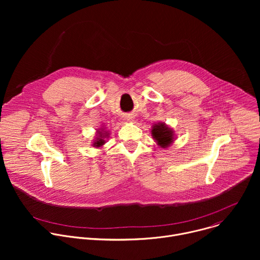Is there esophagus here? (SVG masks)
<instances>
[{"instance_id":"esophagus-1","label":"esophagus","mask_w":260,"mask_h":260,"mask_svg":"<svg viewBox=\"0 0 260 260\" xmlns=\"http://www.w3.org/2000/svg\"><path fill=\"white\" fill-rule=\"evenodd\" d=\"M127 121L133 122V121H134V117H127Z\"/></svg>"}]
</instances>
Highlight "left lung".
Listing matches in <instances>:
<instances>
[{"mask_svg": "<svg viewBox=\"0 0 260 260\" xmlns=\"http://www.w3.org/2000/svg\"><path fill=\"white\" fill-rule=\"evenodd\" d=\"M151 135L156 141L157 145L164 148V149L170 147L176 139L173 128H171L165 122H158L153 124L151 128Z\"/></svg>", "mask_w": 260, "mask_h": 260, "instance_id": "left-lung-1", "label": "left lung"}]
</instances>
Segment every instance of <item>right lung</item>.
<instances>
[{"mask_svg": "<svg viewBox=\"0 0 260 260\" xmlns=\"http://www.w3.org/2000/svg\"><path fill=\"white\" fill-rule=\"evenodd\" d=\"M105 138H109V132L106 131V127L102 126V128H100V129L96 131V137H95L94 140H93L92 146L95 147V148L102 147V146L106 143Z\"/></svg>", "mask_w": 260, "mask_h": 260, "instance_id": "right-lung-1", "label": "right lung"}]
</instances>
